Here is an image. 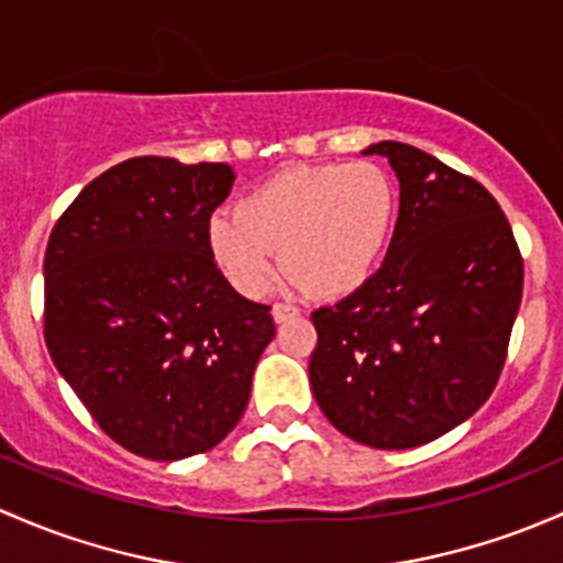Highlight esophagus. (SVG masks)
<instances>
[{
	"instance_id": "esophagus-1",
	"label": "esophagus",
	"mask_w": 563,
	"mask_h": 563,
	"mask_svg": "<svg viewBox=\"0 0 563 563\" xmlns=\"http://www.w3.org/2000/svg\"><path fill=\"white\" fill-rule=\"evenodd\" d=\"M299 310L294 305H286V301H275L272 305V318H275V323H283L288 321V318H297Z\"/></svg>"
}]
</instances>
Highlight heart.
<instances>
[{
    "label": "heart",
    "mask_w": 563,
    "mask_h": 563,
    "mask_svg": "<svg viewBox=\"0 0 563 563\" xmlns=\"http://www.w3.org/2000/svg\"><path fill=\"white\" fill-rule=\"evenodd\" d=\"M396 186L372 162L299 164L247 191L236 212L207 221V251L229 286L258 297L280 247L288 286L321 297L358 291L386 253Z\"/></svg>",
    "instance_id": "heart-1"
}]
</instances>
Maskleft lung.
I'll list each match as a JSON object with an SVG mask.
<instances>
[{"instance_id": "left-lung-1", "label": "left lung", "mask_w": 563, "mask_h": 563, "mask_svg": "<svg viewBox=\"0 0 563 563\" xmlns=\"http://www.w3.org/2000/svg\"><path fill=\"white\" fill-rule=\"evenodd\" d=\"M399 177V221L380 269L312 312L310 386L334 429L405 451L477 412L496 388L523 297V258L499 202L475 177L377 142Z\"/></svg>"}]
</instances>
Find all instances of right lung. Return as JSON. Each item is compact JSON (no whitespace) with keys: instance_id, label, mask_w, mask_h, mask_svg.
Returning a JSON list of instances; mask_svg holds the SVG:
<instances>
[{"instance_id":"add662e5","label":"right lung","mask_w":563,"mask_h":563,"mask_svg":"<svg viewBox=\"0 0 563 563\" xmlns=\"http://www.w3.org/2000/svg\"><path fill=\"white\" fill-rule=\"evenodd\" d=\"M229 164L137 156L93 177L45 251V345L99 429L151 461L216 448L275 336L207 251Z\"/></svg>"}]
</instances>
